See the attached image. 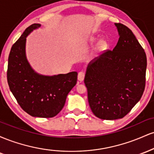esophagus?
<instances>
[{
    "label": "esophagus",
    "mask_w": 154,
    "mask_h": 154,
    "mask_svg": "<svg viewBox=\"0 0 154 154\" xmlns=\"http://www.w3.org/2000/svg\"><path fill=\"white\" fill-rule=\"evenodd\" d=\"M85 78V72L81 71L79 72L78 73V76H77V79H78L79 81H80V82H82L83 81V79Z\"/></svg>",
    "instance_id": "obj_1"
}]
</instances>
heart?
Masks as SVG:
<instances>
[{"label":"heart","instance_id":"b5f03b06","mask_svg":"<svg viewBox=\"0 0 154 154\" xmlns=\"http://www.w3.org/2000/svg\"><path fill=\"white\" fill-rule=\"evenodd\" d=\"M98 49L100 51H103V50H106V49L108 48V43L106 41H105V40H102V41H100L99 43H98Z\"/></svg>","mask_w":154,"mask_h":154}]
</instances>
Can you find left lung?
I'll return each mask as SVG.
<instances>
[{"mask_svg": "<svg viewBox=\"0 0 154 154\" xmlns=\"http://www.w3.org/2000/svg\"><path fill=\"white\" fill-rule=\"evenodd\" d=\"M118 43L88 64L84 82L90 107L101 119H121L142 97L146 86L147 58L130 29L115 23Z\"/></svg>", "mask_w": 154, "mask_h": 154, "instance_id": "obj_1", "label": "left lung"}]
</instances>
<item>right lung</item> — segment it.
<instances>
[{
  "instance_id": "add662e5",
  "label": "right lung",
  "mask_w": 154,
  "mask_h": 154,
  "mask_svg": "<svg viewBox=\"0 0 154 154\" xmlns=\"http://www.w3.org/2000/svg\"><path fill=\"white\" fill-rule=\"evenodd\" d=\"M40 26V24L28 26L12 45L7 80L11 91L25 112L35 117L51 118L63 109L67 95L77 83V72L45 76L32 69L26 58V38Z\"/></svg>"
}]
</instances>
